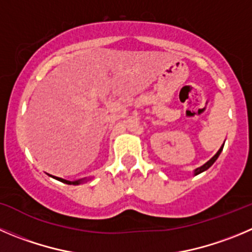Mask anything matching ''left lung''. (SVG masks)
<instances>
[{"mask_svg":"<svg viewBox=\"0 0 252 252\" xmlns=\"http://www.w3.org/2000/svg\"><path fill=\"white\" fill-rule=\"evenodd\" d=\"M222 148H224V144L221 145V148H220V149L218 150V153H216V154L214 155V157H213V158L210 159V160H208V161H206V163L204 164V165H201V166H199V168H196V169H195V170H194V175H197V174H200V173H203V171L208 170V169L210 168V166L213 165L214 163H215V161H216V159L219 158V155H220V153L222 152Z\"/></svg>","mask_w":252,"mask_h":252,"instance_id":"1","label":"left lung"}]
</instances>
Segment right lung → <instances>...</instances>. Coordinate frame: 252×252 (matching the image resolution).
<instances>
[{"mask_svg":"<svg viewBox=\"0 0 252 252\" xmlns=\"http://www.w3.org/2000/svg\"><path fill=\"white\" fill-rule=\"evenodd\" d=\"M48 175H49V174H48ZM49 176H52L53 179L58 180V182H62V183H64V184H68V185H79V184H82V183L87 182V179H79V180H76V182H70V180L62 179V178H58V176H53V175H49Z\"/></svg>","mask_w":252,"mask_h":252,"instance_id":"add662e5","label":"right lung"}]
</instances>
